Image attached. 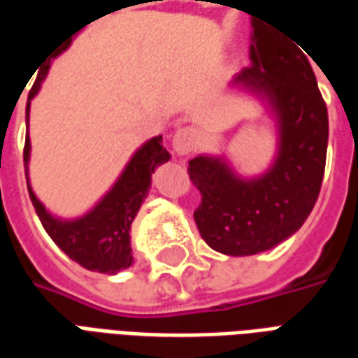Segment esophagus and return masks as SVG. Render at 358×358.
Here are the masks:
<instances>
[{
	"label": "esophagus",
	"instance_id": "obj_1",
	"mask_svg": "<svg viewBox=\"0 0 358 358\" xmlns=\"http://www.w3.org/2000/svg\"><path fill=\"white\" fill-rule=\"evenodd\" d=\"M199 143V132L192 128V126H184V128H178L174 136H172V148L178 155H187L192 153Z\"/></svg>",
	"mask_w": 358,
	"mask_h": 358
}]
</instances>
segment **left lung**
Here are the masks:
<instances>
[{"mask_svg":"<svg viewBox=\"0 0 358 358\" xmlns=\"http://www.w3.org/2000/svg\"><path fill=\"white\" fill-rule=\"evenodd\" d=\"M249 57L232 84L263 94L276 113L272 169L243 180L218 157L199 155L187 166L201 194L197 230L209 248L232 257L268 251L299 230L320 194L328 149V109L303 51L253 22Z\"/></svg>","mask_w":358,"mask_h":358,"instance_id":"left-lung-1","label":"left lung"}]
</instances>
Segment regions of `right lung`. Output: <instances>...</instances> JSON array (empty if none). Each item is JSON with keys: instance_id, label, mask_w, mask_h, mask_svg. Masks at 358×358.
<instances>
[{"instance_id": "right-lung-1", "label": "right lung", "mask_w": 358, "mask_h": 358, "mask_svg": "<svg viewBox=\"0 0 358 358\" xmlns=\"http://www.w3.org/2000/svg\"><path fill=\"white\" fill-rule=\"evenodd\" d=\"M69 43H65V48H61L53 57H57L61 51H65ZM48 69L50 65L43 66L40 71L34 86L28 94L27 124L30 99L38 94L43 78L48 74ZM28 159H30V138L27 134L24 166L28 164ZM169 159L171 155L163 148V136H157V138L145 141L134 153L130 163L126 164L124 172L120 174L117 184L110 187L109 194L105 195L88 215L76 218V220H59V218L51 217L40 203V199L34 195L27 176L28 194H30L32 205H34L45 232L50 234L51 240L57 243V248L63 253H66L84 268L103 272V274H117L118 270H124L132 264L130 226H132L134 217L138 215L143 199L148 197L149 187H151V174L155 172L159 164L166 163Z\"/></svg>"}]
</instances>
